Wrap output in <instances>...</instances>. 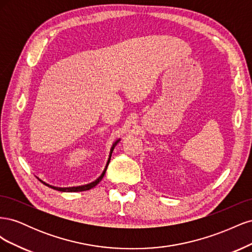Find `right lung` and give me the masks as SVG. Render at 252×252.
<instances>
[{
    "label": "right lung",
    "instance_id": "right-lung-1",
    "mask_svg": "<svg viewBox=\"0 0 252 252\" xmlns=\"http://www.w3.org/2000/svg\"><path fill=\"white\" fill-rule=\"evenodd\" d=\"M121 141V139H118L116 142H114L113 144H112V146H111V148H110V152H109V157H108V159H107V163H106V166H105V168H104V170H103V172H102V174L100 175V177H98L96 180H94V182H91V183H89V184H85V185H80V186H72V187H57V186H52V185H50V184H48V183H46V182H44V181H42L41 179H39L43 184H45L46 186H48V187H50V188H52V189H55V190H58V191H62V192H78V191H86V190H89V189H91V188H94L95 185H97L98 183L101 182V180L104 178V174H105V172H106V170H107V167H108V164H109V162H110V158H111V155H112V151H113V149H114V147L117 146V144L119 143Z\"/></svg>",
    "mask_w": 252,
    "mask_h": 252
}]
</instances>
